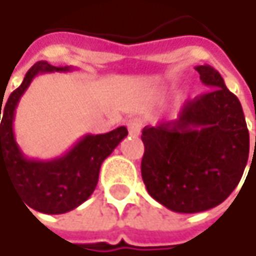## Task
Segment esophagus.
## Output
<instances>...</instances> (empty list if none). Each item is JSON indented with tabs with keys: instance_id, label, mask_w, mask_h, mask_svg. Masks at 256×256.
<instances>
[{
	"instance_id": "34e87169",
	"label": "esophagus",
	"mask_w": 256,
	"mask_h": 256,
	"mask_svg": "<svg viewBox=\"0 0 256 256\" xmlns=\"http://www.w3.org/2000/svg\"><path fill=\"white\" fill-rule=\"evenodd\" d=\"M126 126H128V131H130L131 136H140L141 128H142V120L138 118L130 119L128 124H126Z\"/></svg>"
}]
</instances>
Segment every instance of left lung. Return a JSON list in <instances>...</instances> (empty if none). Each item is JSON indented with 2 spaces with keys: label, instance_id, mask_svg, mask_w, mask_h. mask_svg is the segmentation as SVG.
Here are the masks:
<instances>
[{
  "label": "left lung",
  "instance_id": "left-lung-1",
  "mask_svg": "<svg viewBox=\"0 0 256 256\" xmlns=\"http://www.w3.org/2000/svg\"><path fill=\"white\" fill-rule=\"evenodd\" d=\"M195 70L210 90L188 100L178 118L146 126L141 174L148 194L174 212L222 204L240 182L249 132L239 99L211 65Z\"/></svg>",
  "mask_w": 256,
  "mask_h": 256
}]
</instances>
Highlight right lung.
Instances as JSON below:
<instances>
[{"instance_id":"obj_1","label":"right lung","mask_w":256,"mask_h":256,"mask_svg":"<svg viewBox=\"0 0 256 256\" xmlns=\"http://www.w3.org/2000/svg\"><path fill=\"white\" fill-rule=\"evenodd\" d=\"M72 70L76 68L39 61L28 70L2 109V100L0 104V172L1 169L8 172L16 191L30 208L45 214H64L82 206L98 185L102 163L128 136L126 128L119 126L106 134H86L65 154L50 160L28 158L23 154L12 128L22 96L36 76Z\"/></svg>"}]
</instances>
